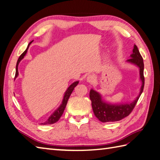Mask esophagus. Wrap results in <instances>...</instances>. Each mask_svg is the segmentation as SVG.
I'll use <instances>...</instances> for the list:
<instances>
[{"label":"esophagus","mask_w":160,"mask_h":160,"mask_svg":"<svg viewBox=\"0 0 160 160\" xmlns=\"http://www.w3.org/2000/svg\"><path fill=\"white\" fill-rule=\"evenodd\" d=\"M86 80H87L88 82H89L90 83H93L94 80H95V76L93 75V74H89V75L87 77Z\"/></svg>","instance_id":"34e87169"}]
</instances>
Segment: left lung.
<instances>
[{"instance_id":"obj_1","label":"left lung","mask_w":160,"mask_h":160,"mask_svg":"<svg viewBox=\"0 0 160 160\" xmlns=\"http://www.w3.org/2000/svg\"><path fill=\"white\" fill-rule=\"evenodd\" d=\"M130 58L127 60L128 62L136 65L139 68L140 79L142 85L140 88V92L135 101L130 103L110 104L104 102L102 99V95L93 89L90 91V99L92 102V107L94 115L102 122H110L119 121L126 117L128 116L132 111L137 102L141 95L144 87V61L140 54L137 45H134L132 54L130 55Z\"/></svg>"}]
</instances>
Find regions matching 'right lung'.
<instances>
[{
    "instance_id": "right-lung-1",
    "label": "right lung",
    "mask_w": 160,
    "mask_h": 160,
    "mask_svg": "<svg viewBox=\"0 0 160 160\" xmlns=\"http://www.w3.org/2000/svg\"><path fill=\"white\" fill-rule=\"evenodd\" d=\"M33 41H32L30 43L28 44V48L26 50L24 51V52L22 53L20 57H19L17 61V63H16V74H15V77L14 78H16L18 77V63L19 62H20L22 58H24L25 55L26 54V53H27L28 52V50L29 48V46H30V45L32 43V42ZM79 83V81H75V82H74L73 83H72L70 86H69V88H68V90L66 91V92H65L64 94V97H63V101H62V103L60 105V106L58 108L55 110V111L52 114V115L50 116V117H49L48 119L47 120V121H45V122L42 123L41 124L43 125H48V124H52V123H56L58 121V119H60V117H61V115H63V111L65 108H66V106L67 105V103H68V99H69V97L70 96L71 93L72 92V91L74 90V88H75L77 84Z\"/></svg>"
}]
</instances>
